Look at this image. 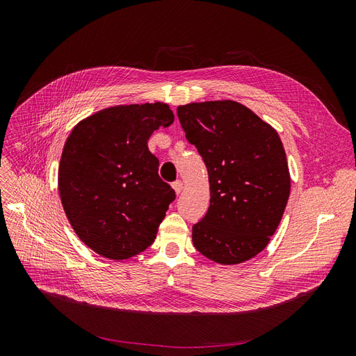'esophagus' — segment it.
<instances>
[{
    "label": "esophagus",
    "instance_id": "34e87169",
    "mask_svg": "<svg viewBox=\"0 0 356 356\" xmlns=\"http://www.w3.org/2000/svg\"><path fill=\"white\" fill-rule=\"evenodd\" d=\"M172 188L175 190V193L177 195H179V193L182 191V188H184V182H182L181 179H178V181H175L174 184H172Z\"/></svg>",
    "mask_w": 356,
    "mask_h": 356
}]
</instances>
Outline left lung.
I'll list each match as a JSON object with an SVG mask.
<instances>
[{
	"mask_svg": "<svg viewBox=\"0 0 356 356\" xmlns=\"http://www.w3.org/2000/svg\"><path fill=\"white\" fill-rule=\"evenodd\" d=\"M179 123L209 175L211 204L193 225V243L209 260H251L270 242L286 207L291 177L275 129L230 101L179 105Z\"/></svg>",
	"mask_w": 356,
	"mask_h": 356,
	"instance_id": "obj_1",
	"label": "left lung"
}]
</instances>
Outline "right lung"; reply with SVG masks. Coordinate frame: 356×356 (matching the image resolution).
<instances>
[{"mask_svg":"<svg viewBox=\"0 0 356 356\" xmlns=\"http://www.w3.org/2000/svg\"><path fill=\"white\" fill-rule=\"evenodd\" d=\"M174 118L163 102L114 105L83 118L67 138L60 202L75 234L96 254L126 260L154 242L175 191L160 179L147 143Z\"/></svg>","mask_w":356,"mask_h":356,"instance_id":"obj_1","label":"right lung"}]
</instances>
